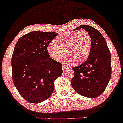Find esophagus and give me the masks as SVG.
I'll use <instances>...</instances> for the list:
<instances>
[{
	"label": "esophagus",
	"mask_w": 123,
	"mask_h": 123,
	"mask_svg": "<svg viewBox=\"0 0 123 123\" xmlns=\"http://www.w3.org/2000/svg\"><path fill=\"white\" fill-rule=\"evenodd\" d=\"M68 68H69V67H68L67 66H66V65H62V70H63V71H65L67 69H68Z\"/></svg>",
	"instance_id": "34e87169"
}]
</instances>
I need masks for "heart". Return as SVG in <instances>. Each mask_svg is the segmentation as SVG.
I'll return each instance as SVG.
<instances>
[{
	"mask_svg": "<svg viewBox=\"0 0 123 123\" xmlns=\"http://www.w3.org/2000/svg\"><path fill=\"white\" fill-rule=\"evenodd\" d=\"M51 41L47 46V52L54 61H58L67 51L66 60L82 63L88 58L92 47L91 36L86 31L65 32Z\"/></svg>",
	"mask_w": 123,
	"mask_h": 123,
	"instance_id": "heart-1",
	"label": "heart"
}]
</instances>
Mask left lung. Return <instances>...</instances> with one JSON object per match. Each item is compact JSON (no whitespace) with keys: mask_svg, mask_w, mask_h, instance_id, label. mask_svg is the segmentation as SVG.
<instances>
[{"mask_svg":"<svg viewBox=\"0 0 123 123\" xmlns=\"http://www.w3.org/2000/svg\"><path fill=\"white\" fill-rule=\"evenodd\" d=\"M81 29L91 36V50L86 62L72 68L74 76L71 84L78 94L95 98L103 93L111 78V55L106 41L99 31L87 25H82L73 30Z\"/></svg>","mask_w":123,"mask_h":123,"instance_id":"obj_1","label":"left lung"}]
</instances>
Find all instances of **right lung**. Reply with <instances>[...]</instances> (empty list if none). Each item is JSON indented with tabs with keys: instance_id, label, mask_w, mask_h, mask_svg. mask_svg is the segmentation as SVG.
Listing matches in <instances>:
<instances>
[{
	"instance_id": "1",
	"label": "right lung",
	"mask_w": 123,
	"mask_h": 123,
	"mask_svg": "<svg viewBox=\"0 0 123 123\" xmlns=\"http://www.w3.org/2000/svg\"><path fill=\"white\" fill-rule=\"evenodd\" d=\"M58 33L33 31L24 35L15 47L12 58V80L27 101L39 104L54 90V81L62 73V64L50 58L47 46Z\"/></svg>"
}]
</instances>
